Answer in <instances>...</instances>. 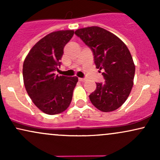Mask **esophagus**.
<instances>
[{"mask_svg":"<svg viewBox=\"0 0 160 160\" xmlns=\"http://www.w3.org/2000/svg\"><path fill=\"white\" fill-rule=\"evenodd\" d=\"M79 81L85 82L86 81V79L85 78H79Z\"/></svg>","mask_w":160,"mask_h":160,"instance_id":"34e87169","label":"esophagus"}]
</instances>
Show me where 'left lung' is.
I'll list each match as a JSON object with an SVG mask.
<instances>
[{
    "instance_id": "left-lung-1",
    "label": "left lung",
    "mask_w": 160,
    "mask_h": 160,
    "mask_svg": "<svg viewBox=\"0 0 160 160\" xmlns=\"http://www.w3.org/2000/svg\"><path fill=\"white\" fill-rule=\"evenodd\" d=\"M94 55L97 68L104 70V83L96 82L89 95L92 104L102 112H111L122 106L133 86L135 66L128 47L114 34L98 26L75 31Z\"/></svg>"
}]
</instances>
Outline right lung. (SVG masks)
Returning a JSON list of instances; mask_svg holds the SVG:
<instances>
[{"label":"right lung","mask_w":160,"mask_h":160,"mask_svg":"<svg viewBox=\"0 0 160 160\" xmlns=\"http://www.w3.org/2000/svg\"><path fill=\"white\" fill-rule=\"evenodd\" d=\"M74 30L49 33L31 49L23 63V81L33 103L49 115L62 113L69 107L77 77L67 78L54 74L58 71L64 47Z\"/></svg>","instance_id":"1"}]
</instances>
